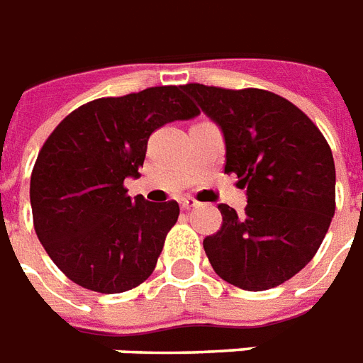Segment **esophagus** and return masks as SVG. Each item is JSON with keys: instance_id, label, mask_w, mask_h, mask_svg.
<instances>
[{"instance_id": "obj_1", "label": "esophagus", "mask_w": 363, "mask_h": 363, "mask_svg": "<svg viewBox=\"0 0 363 363\" xmlns=\"http://www.w3.org/2000/svg\"><path fill=\"white\" fill-rule=\"evenodd\" d=\"M198 205H199L198 199L190 198V196H186V198H182V199H181V207H182V209H184V211L194 209V207H198Z\"/></svg>"}]
</instances>
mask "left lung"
I'll return each instance as SVG.
<instances>
[{
  "mask_svg": "<svg viewBox=\"0 0 363 363\" xmlns=\"http://www.w3.org/2000/svg\"><path fill=\"white\" fill-rule=\"evenodd\" d=\"M222 128L226 173L247 188L239 215L220 203V230L203 239L216 275L248 292L292 279L309 264L335 213V165L303 111L267 90L182 86Z\"/></svg>",
  "mask_w": 363,
  "mask_h": 363,
  "instance_id": "8db88e82",
  "label": "left lung"
}]
</instances>
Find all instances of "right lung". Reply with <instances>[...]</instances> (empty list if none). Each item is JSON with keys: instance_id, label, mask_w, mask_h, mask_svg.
Wrapping results in <instances>:
<instances>
[{"instance_id": "obj_1", "label": "right lung", "mask_w": 363, "mask_h": 363, "mask_svg": "<svg viewBox=\"0 0 363 363\" xmlns=\"http://www.w3.org/2000/svg\"><path fill=\"white\" fill-rule=\"evenodd\" d=\"M199 109L182 86H152L81 105L60 122L31 171L33 228L58 269L79 286L121 294L152 275L179 218L175 199H131L148 137Z\"/></svg>"}]
</instances>
